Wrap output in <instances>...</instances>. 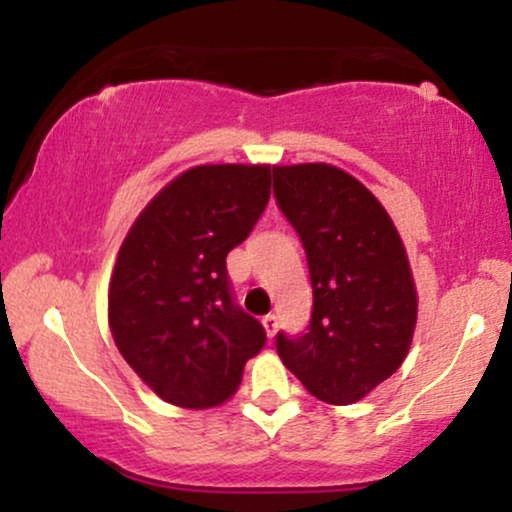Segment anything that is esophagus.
Here are the masks:
<instances>
[{"label":"esophagus","mask_w":512,"mask_h":512,"mask_svg":"<svg viewBox=\"0 0 512 512\" xmlns=\"http://www.w3.org/2000/svg\"><path fill=\"white\" fill-rule=\"evenodd\" d=\"M262 326H264V331H267V336L272 338L276 334V326H279V319H276V315L262 317Z\"/></svg>","instance_id":"esophagus-1"}]
</instances>
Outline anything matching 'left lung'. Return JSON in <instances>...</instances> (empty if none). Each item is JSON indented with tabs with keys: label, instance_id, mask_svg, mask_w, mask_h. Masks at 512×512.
<instances>
[{
	"label": "left lung",
	"instance_id": "obj_1",
	"mask_svg": "<svg viewBox=\"0 0 512 512\" xmlns=\"http://www.w3.org/2000/svg\"><path fill=\"white\" fill-rule=\"evenodd\" d=\"M274 195L305 245L312 281L307 334L276 336L281 362L312 396L357 403L408 355L417 288L384 205L348 171L274 166Z\"/></svg>",
	"mask_w": 512,
	"mask_h": 512
}]
</instances>
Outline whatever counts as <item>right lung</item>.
<instances>
[{
    "mask_svg": "<svg viewBox=\"0 0 512 512\" xmlns=\"http://www.w3.org/2000/svg\"><path fill=\"white\" fill-rule=\"evenodd\" d=\"M272 193L269 164H200L166 183L123 238L109 329L123 360L166 403L217 408L267 341L231 298L226 255Z\"/></svg>",
    "mask_w": 512,
    "mask_h": 512,
    "instance_id": "right-lung-1",
    "label": "right lung"
}]
</instances>
